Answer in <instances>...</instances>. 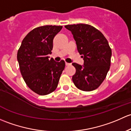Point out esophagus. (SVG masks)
I'll use <instances>...</instances> for the list:
<instances>
[{
  "instance_id": "obj_1",
  "label": "esophagus",
  "mask_w": 131,
  "mask_h": 131,
  "mask_svg": "<svg viewBox=\"0 0 131 131\" xmlns=\"http://www.w3.org/2000/svg\"><path fill=\"white\" fill-rule=\"evenodd\" d=\"M70 65H71V64H69V63L66 62V66H70Z\"/></svg>"
}]
</instances>
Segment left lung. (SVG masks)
Returning <instances> with one entry per match:
<instances>
[{"label": "left lung", "mask_w": 131, "mask_h": 131, "mask_svg": "<svg viewBox=\"0 0 131 131\" xmlns=\"http://www.w3.org/2000/svg\"><path fill=\"white\" fill-rule=\"evenodd\" d=\"M72 32L84 65L73 63L74 85L80 90L91 91L98 88L110 69L112 50L104 35L95 27L86 24L65 26Z\"/></svg>", "instance_id": "left-lung-1"}]
</instances>
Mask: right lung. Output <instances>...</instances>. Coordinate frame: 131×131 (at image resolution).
Returning <instances> with one entry per match:
<instances>
[{"label":"right lung","mask_w":131,"mask_h":131,"mask_svg":"<svg viewBox=\"0 0 131 131\" xmlns=\"http://www.w3.org/2000/svg\"><path fill=\"white\" fill-rule=\"evenodd\" d=\"M62 26L46 25L31 31L22 41L17 51L20 71L26 84L40 95H47L56 90L65 62L49 59L55 36Z\"/></svg>","instance_id":"obj_1"}]
</instances>
